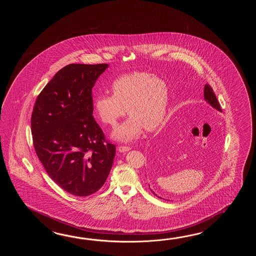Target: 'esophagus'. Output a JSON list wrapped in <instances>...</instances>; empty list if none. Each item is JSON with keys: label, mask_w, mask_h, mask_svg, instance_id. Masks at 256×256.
<instances>
[{"label": "esophagus", "mask_w": 256, "mask_h": 256, "mask_svg": "<svg viewBox=\"0 0 256 256\" xmlns=\"http://www.w3.org/2000/svg\"><path fill=\"white\" fill-rule=\"evenodd\" d=\"M118 150H119V152H128V151H130V147L122 146H119V148H118Z\"/></svg>", "instance_id": "1"}]
</instances>
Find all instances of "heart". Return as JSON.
Returning a JSON list of instances; mask_svg holds the SVG:
<instances>
[{"label":"heart","instance_id":"b5f03b06","mask_svg":"<svg viewBox=\"0 0 256 256\" xmlns=\"http://www.w3.org/2000/svg\"><path fill=\"white\" fill-rule=\"evenodd\" d=\"M110 88L112 95L100 94L95 98L94 109L102 122L112 127L117 126L126 110L130 115L112 134L114 139L132 141L144 127L154 130L162 124L168 104V88L162 80L136 71L117 78Z\"/></svg>","mask_w":256,"mask_h":256}]
</instances>
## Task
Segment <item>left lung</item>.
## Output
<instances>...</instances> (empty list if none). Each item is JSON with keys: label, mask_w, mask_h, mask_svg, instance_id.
I'll list each match as a JSON object with an SVG mask.
<instances>
[{"label": "left lung", "mask_w": 256, "mask_h": 256, "mask_svg": "<svg viewBox=\"0 0 256 256\" xmlns=\"http://www.w3.org/2000/svg\"><path fill=\"white\" fill-rule=\"evenodd\" d=\"M204 100H205L208 104H210L212 107H213L214 109L217 110L218 112H222L220 106L217 98H216V95H215V93L213 92L212 88L210 87L208 84H206L205 87H204ZM171 139H172V136H171L169 132H166L164 136L156 139V144H154V146H156L154 150L156 151V149H158V151H160L159 152H163L162 149L163 148L164 150L166 149V146H168V142L169 140H171ZM159 152H158V154H159ZM149 188L151 190L150 185H149ZM151 191L154 193V195H156V196L159 198H162L161 196H158V194H156L152 190H151Z\"/></svg>", "instance_id": "8db88e82"}]
</instances>
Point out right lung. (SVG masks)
Here are the masks:
<instances>
[{
	"mask_svg": "<svg viewBox=\"0 0 256 256\" xmlns=\"http://www.w3.org/2000/svg\"><path fill=\"white\" fill-rule=\"evenodd\" d=\"M108 64H70L39 94L31 118L34 146L54 183L86 196L107 180L116 148L93 118L92 88Z\"/></svg>",
	"mask_w": 256,
	"mask_h": 256,
	"instance_id": "1",
	"label": "right lung"
}]
</instances>
